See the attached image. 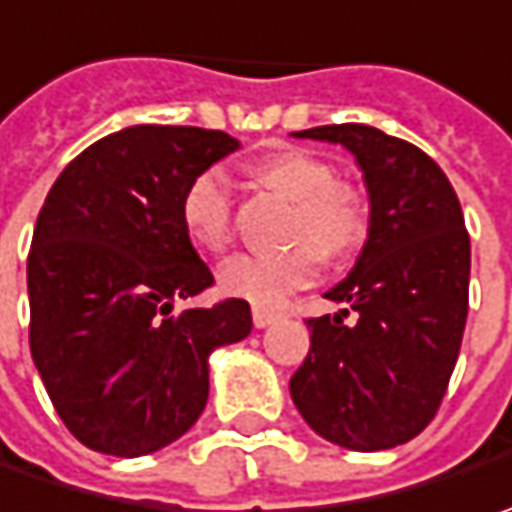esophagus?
Masks as SVG:
<instances>
[{
	"label": "esophagus",
	"instance_id": "34e87169",
	"mask_svg": "<svg viewBox=\"0 0 512 512\" xmlns=\"http://www.w3.org/2000/svg\"><path fill=\"white\" fill-rule=\"evenodd\" d=\"M278 318L280 315L275 309H266V306H255V309H252V321H255L257 329H266L269 323H275Z\"/></svg>",
	"mask_w": 512,
	"mask_h": 512
}]
</instances>
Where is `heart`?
<instances>
[{"instance_id": "heart-1", "label": "heart", "mask_w": 512, "mask_h": 512, "mask_svg": "<svg viewBox=\"0 0 512 512\" xmlns=\"http://www.w3.org/2000/svg\"><path fill=\"white\" fill-rule=\"evenodd\" d=\"M257 186L292 200L289 240L292 246L269 255H240L223 263L217 283L226 295L257 306H278L318 280L323 255L344 260L355 255L369 234L364 194L352 183L332 180V166L300 148H280L246 163ZM183 232L200 252L220 255L232 243V194L217 171H203L180 197Z\"/></svg>"}]
</instances>
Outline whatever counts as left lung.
<instances>
[{
	"label": "left lung",
	"instance_id": "8db88e82",
	"mask_svg": "<svg viewBox=\"0 0 512 512\" xmlns=\"http://www.w3.org/2000/svg\"><path fill=\"white\" fill-rule=\"evenodd\" d=\"M295 137L355 154L369 191V234L352 272L326 292L346 309L306 321L312 346L289 392L326 441L389 450L433 421L456 369L470 298L464 214L447 174L407 140L358 123Z\"/></svg>",
	"mask_w": 512,
	"mask_h": 512
}]
</instances>
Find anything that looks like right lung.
I'll list each match as a JSON object with an SVG mask.
<instances>
[{
	"label": "right lung",
	"mask_w": 512,
	"mask_h": 512,
	"mask_svg": "<svg viewBox=\"0 0 512 512\" xmlns=\"http://www.w3.org/2000/svg\"><path fill=\"white\" fill-rule=\"evenodd\" d=\"M240 143L191 125H131L88 145L45 197L28 255L31 355L85 447L137 458L189 433L209 355L252 332L240 298L171 312L214 283L180 223L197 174Z\"/></svg>",
	"instance_id": "1"
}]
</instances>
